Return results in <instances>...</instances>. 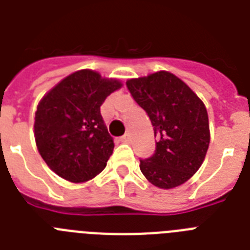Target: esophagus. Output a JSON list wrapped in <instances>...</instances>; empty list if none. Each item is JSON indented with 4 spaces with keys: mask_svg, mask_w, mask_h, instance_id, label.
<instances>
[{
    "mask_svg": "<svg viewBox=\"0 0 250 250\" xmlns=\"http://www.w3.org/2000/svg\"><path fill=\"white\" fill-rule=\"evenodd\" d=\"M121 141L122 143H125V144H128L129 141H131V136H129L128 133H125V136L121 137Z\"/></svg>",
    "mask_w": 250,
    "mask_h": 250,
    "instance_id": "34e87169",
    "label": "esophagus"
}]
</instances>
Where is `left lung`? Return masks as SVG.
Returning a JSON list of instances; mask_svg holds the SVG:
<instances>
[{
	"label": "left lung",
	"instance_id": "obj_1",
	"mask_svg": "<svg viewBox=\"0 0 250 250\" xmlns=\"http://www.w3.org/2000/svg\"><path fill=\"white\" fill-rule=\"evenodd\" d=\"M125 84L148 114L158 139L156 153L140 161L141 172L161 189L182 186L197 172L209 148V117L204 102L168 71L129 79Z\"/></svg>",
	"mask_w": 250,
	"mask_h": 250
}]
</instances>
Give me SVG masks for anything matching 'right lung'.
<instances>
[{
	"instance_id": "add662e5",
	"label": "right lung",
	"mask_w": 250,
	"mask_h": 250,
	"mask_svg": "<svg viewBox=\"0 0 250 250\" xmlns=\"http://www.w3.org/2000/svg\"><path fill=\"white\" fill-rule=\"evenodd\" d=\"M122 85L85 68L66 76L41 98L35 113V140L45 164L58 176L84 183L105 168L114 141L100 106Z\"/></svg>"
}]
</instances>
